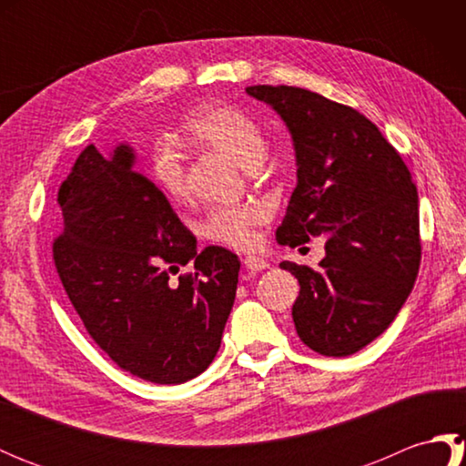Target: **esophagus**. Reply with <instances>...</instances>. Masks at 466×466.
<instances>
[{"label":"esophagus","instance_id":"esophagus-1","mask_svg":"<svg viewBox=\"0 0 466 466\" xmlns=\"http://www.w3.org/2000/svg\"><path fill=\"white\" fill-rule=\"evenodd\" d=\"M244 266H246V270H250V272H262L268 268V262H266L264 258H258V256H246Z\"/></svg>","mask_w":466,"mask_h":466}]
</instances>
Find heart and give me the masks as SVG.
Listing matches in <instances>:
<instances>
[{
	"instance_id": "obj_1",
	"label": "heart",
	"mask_w": 466,
	"mask_h": 466,
	"mask_svg": "<svg viewBox=\"0 0 466 466\" xmlns=\"http://www.w3.org/2000/svg\"><path fill=\"white\" fill-rule=\"evenodd\" d=\"M186 134L194 142L230 156L234 162L248 167L258 164L266 154V137L248 114L232 106H204L184 124ZM147 172L154 184L174 202L187 194L186 164L172 146L157 144L150 154ZM268 220V210L260 204L218 206L206 212L198 222V232L216 244L232 248H252L256 228Z\"/></svg>"
}]
</instances>
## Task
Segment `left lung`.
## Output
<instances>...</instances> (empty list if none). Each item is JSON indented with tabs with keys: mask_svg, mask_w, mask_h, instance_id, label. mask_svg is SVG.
I'll list each match as a JSON object with an SVG mask.
<instances>
[{
	"mask_svg": "<svg viewBox=\"0 0 466 466\" xmlns=\"http://www.w3.org/2000/svg\"><path fill=\"white\" fill-rule=\"evenodd\" d=\"M292 136L296 182L276 240L326 234L319 268L282 262L300 284L296 332L324 356H350L397 319L420 266L419 194L399 152L369 117L292 86H250Z\"/></svg>",
	"mask_w": 466,
	"mask_h": 466,
	"instance_id": "left-lung-1",
	"label": "left lung"
}]
</instances>
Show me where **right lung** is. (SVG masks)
Here are the masks:
<instances>
[{
    "mask_svg": "<svg viewBox=\"0 0 466 466\" xmlns=\"http://www.w3.org/2000/svg\"><path fill=\"white\" fill-rule=\"evenodd\" d=\"M134 162L127 144L107 157L94 144L77 156L57 192L54 262L86 330L120 369L182 384L220 349L240 260L222 246L198 252L167 198ZM186 263L193 272L170 281Z\"/></svg>",
    "mask_w": 466,
    "mask_h": 466,
    "instance_id": "right-lung-1",
    "label": "right lung"
}]
</instances>
